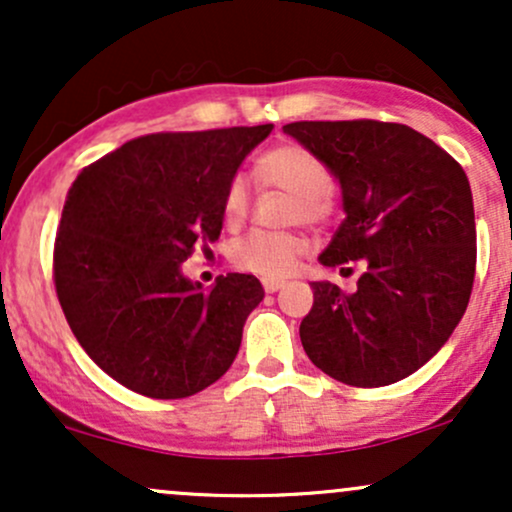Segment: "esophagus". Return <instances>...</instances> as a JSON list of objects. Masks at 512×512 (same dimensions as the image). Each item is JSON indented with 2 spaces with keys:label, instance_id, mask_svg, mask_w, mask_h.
Listing matches in <instances>:
<instances>
[{
  "label": "esophagus",
  "instance_id": "34e87169",
  "mask_svg": "<svg viewBox=\"0 0 512 512\" xmlns=\"http://www.w3.org/2000/svg\"><path fill=\"white\" fill-rule=\"evenodd\" d=\"M262 286H264V291H267V293H276L279 289H284L286 281H281V279H262Z\"/></svg>",
  "mask_w": 512,
  "mask_h": 512
}]
</instances>
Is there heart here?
<instances>
[{
    "label": "heart",
    "instance_id": "heart-1",
    "mask_svg": "<svg viewBox=\"0 0 512 512\" xmlns=\"http://www.w3.org/2000/svg\"><path fill=\"white\" fill-rule=\"evenodd\" d=\"M257 170L267 182L291 192L296 197L293 216L303 221L325 219L332 192V175L325 163L301 144H281L260 156ZM250 185L245 175H236L223 195V219L228 226H236L248 216ZM303 252V240L293 233H267L255 231L240 238L231 248V260L243 272H252L274 279L293 272Z\"/></svg>",
    "mask_w": 512,
    "mask_h": 512
}]
</instances>
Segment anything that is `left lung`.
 <instances>
[{
	"instance_id": "obj_1",
	"label": "left lung",
	"mask_w": 512,
	"mask_h": 512,
	"mask_svg": "<svg viewBox=\"0 0 512 512\" xmlns=\"http://www.w3.org/2000/svg\"><path fill=\"white\" fill-rule=\"evenodd\" d=\"M284 132L342 190L346 219L320 264L366 262L354 293L313 281L305 354L339 383H397L438 354L467 310L477 264L467 175L448 151L397 122H291Z\"/></svg>"
}]
</instances>
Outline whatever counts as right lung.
<instances>
[{"label": "right lung", "mask_w": 512, "mask_h": 512, "mask_svg": "<svg viewBox=\"0 0 512 512\" xmlns=\"http://www.w3.org/2000/svg\"><path fill=\"white\" fill-rule=\"evenodd\" d=\"M272 129L146 134L69 187L55 240L57 298L81 349L120 385L182 399L231 368L262 284L233 272L204 291L182 262L197 243L219 240L228 182Z\"/></svg>", "instance_id": "right-lung-1"}]
</instances>
